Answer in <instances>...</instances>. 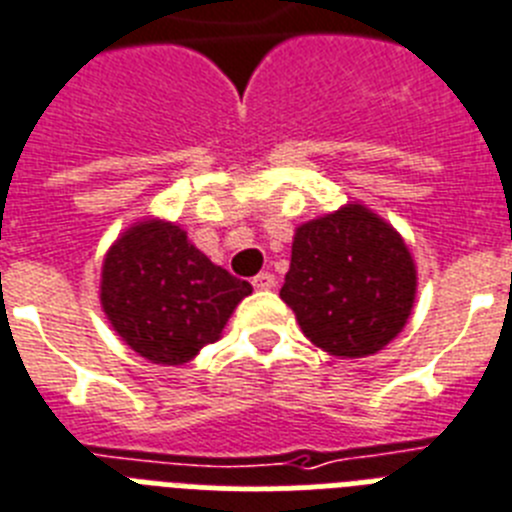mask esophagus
<instances>
[{
	"label": "esophagus",
	"mask_w": 512,
	"mask_h": 512,
	"mask_svg": "<svg viewBox=\"0 0 512 512\" xmlns=\"http://www.w3.org/2000/svg\"><path fill=\"white\" fill-rule=\"evenodd\" d=\"M252 286H255L257 291H270V288H275V275L273 273H257L255 278H252Z\"/></svg>",
	"instance_id": "1"
}]
</instances>
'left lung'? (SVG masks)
<instances>
[{
	"mask_svg": "<svg viewBox=\"0 0 512 512\" xmlns=\"http://www.w3.org/2000/svg\"><path fill=\"white\" fill-rule=\"evenodd\" d=\"M415 291V260L404 239L361 203L306 221L293 234L281 299L324 353H379L410 319Z\"/></svg>",
	"mask_w": 512,
	"mask_h": 512,
	"instance_id": "left-lung-1",
	"label": "left lung"
}]
</instances>
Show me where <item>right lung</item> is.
Listing matches in <instances>:
<instances>
[{"instance_id":"obj_1","label":"right lung","mask_w":512,"mask_h":512,"mask_svg":"<svg viewBox=\"0 0 512 512\" xmlns=\"http://www.w3.org/2000/svg\"><path fill=\"white\" fill-rule=\"evenodd\" d=\"M250 293V283L213 265L172 221L133 224L102 262L105 317L128 348L162 366L193 361L219 340Z\"/></svg>"}]
</instances>
